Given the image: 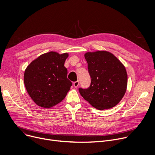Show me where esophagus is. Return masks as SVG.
<instances>
[{
  "label": "esophagus",
  "mask_w": 155,
  "mask_h": 155,
  "mask_svg": "<svg viewBox=\"0 0 155 155\" xmlns=\"http://www.w3.org/2000/svg\"><path fill=\"white\" fill-rule=\"evenodd\" d=\"M74 86L75 87H77L78 86H79V81H75L74 83Z\"/></svg>",
  "instance_id": "34e87169"
}]
</instances>
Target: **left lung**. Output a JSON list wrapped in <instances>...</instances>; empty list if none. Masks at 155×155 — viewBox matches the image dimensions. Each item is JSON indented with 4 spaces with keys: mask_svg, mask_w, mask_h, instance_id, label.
Masks as SVG:
<instances>
[{
    "mask_svg": "<svg viewBox=\"0 0 155 155\" xmlns=\"http://www.w3.org/2000/svg\"><path fill=\"white\" fill-rule=\"evenodd\" d=\"M91 84L78 90L84 100L99 109L111 108L123 97L127 87V75L124 66L112 53L105 51L84 54Z\"/></svg>",
    "mask_w": 155,
    "mask_h": 155,
    "instance_id": "left-lung-1",
    "label": "left lung"
}]
</instances>
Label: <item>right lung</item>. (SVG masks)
Segmentation results:
<instances>
[{
  "label": "right lung",
  "mask_w": 155,
  "mask_h": 155,
  "mask_svg": "<svg viewBox=\"0 0 155 155\" xmlns=\"http://www.w3.org/2000/svg\"><path fill=\"white\" fill-rule=\"evenodd\" d=\"M68 56L50 51L40 55L26 69L25 87L37 105L52 107L61 102L70 90L72 83L67 78L68 70L64 67Z\"/></svg>",
  "instance_id": "obj_1"
}]
</instances>
